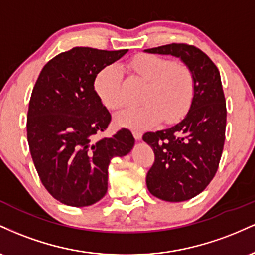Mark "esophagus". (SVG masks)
I'll list each match as a JSON object with an SVG mask.
<instances>
[{
    "label": "esophagus",
    "mask_w": 255,
    "mask_h": 255,
    "mask_svg": "<svg viewBox=\"0 0 255 255\" xmlns=\"http://www.w3.org/2000/svg\"><path fill=\"white\" fill-rule=\"evenodd\" d=\"M133 136H134V139H135V140H137V141H139V140H141V137H142V133H141V131L133 130Z\"/></svg>",
    "instance_id": "obj_1"
}]
</instances>
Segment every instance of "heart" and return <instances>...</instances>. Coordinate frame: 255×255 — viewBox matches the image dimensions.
Masks as SVG:
<instances>
[{
	"mask_svg": "<svg viewBox=\"0 0 255 255\" xmlns=\"http://www.w3.org/2000/svg\"><path fill=\"white\" fill-rule=\"evenodd\" d=\"M130 68L142 80L148 81L142 95L145 104L129 107L116 115L122 127L142 129L162 120L165 124L180 120L191 107L194 81L191 71L157 55H141L130 62ZM124 71L118 63L102 68L95 79V89L103 104L118 110L125 104Z\"/></svg>",
	"mask_w": 255,
	"mask_h": 255,
	"instance_id": "1",
	"label": "heart"
}]
</instances>
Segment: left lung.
<instances>
[{
    "label": "left lung",
    "instance_id": "obj_1",
    "mask_svg": "<svg viewBox=\"0 0 255 255\" xmlns=\"http://www.w3.org/2000/svg\"><path fill=\"white\" fill-rule=\"evenodd\" d=\"M144 51L180 58L193 75L194 96L182 121L142 136L154 152L146 176L151 194L171 203L189 200L211 182L223 152L227 107L221 74L195 46L172 43Z\"/></svg>",
    "mask_w": 255,
    "mask_h": 255
}]
</instances>
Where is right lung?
<instances>
[{
    "label": "right lung",
    "instance_id": "right-lung-1",
    "mask_svg": "<svg viewBox=\"0 0 255 255\" xmlns=\"http://www.w3.org/2000/svg\"><path fill=\"white\" fill-rule=\"evenodd\" d=\"M128 50L108 51L75 46L44 66L32 91L27 113V141L40 181L56 200L84 207L108 191V168L114 157L134 147L122 128L97 140L111 115L95 90L102 68Z\"/></svg>",
    "mask_w": 255,
    "mask_h": 255
}]
</instances>
